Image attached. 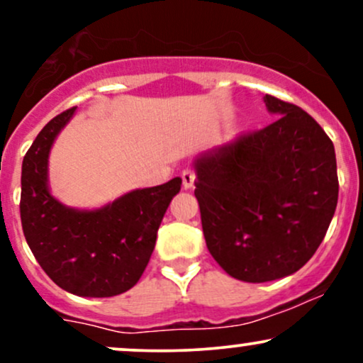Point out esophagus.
I'll list each match as a JSON object with an SVG mask.
<instances>
[{
    "mask_svg": "<svg viewBox=\"0 0 363 363\" xmlns=\"http://www.w3.org/2000/svg\"><path fill=\"white\" fill-rule=\"evenodd\" d=\"M181 177H182V187H184V189H191V187L194 186L196 174H194L193 169H184V170H182Z\"/></svg>",
    "mask_w": 363,
    "mask_h": 363,
    "instance_id": "1",
    "label": "esophagus"
}]
</instances>
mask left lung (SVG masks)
<instances>
[{
  "mask_svg": "<svg viewBox=\"0 0 363 363\" xmlns=\"http://www.w3.org/2000/svg\"><path fill=\"white\" fill-rule=\"evenodd\" d=\"M278 116L261 131L196 157L194 196L213 259L237 280L273 281L318 251L338 203L333 141L294 104L264 95Z\"/></svg>",
  "mask_w": 363,
  "mask_h": 363,
  "instance_id": "obj_1",
  "label": "left lung"
}]
</instances>
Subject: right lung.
Here are the masks:
<instances>
[{
    "mask_svg": "<svg viewBox=\"0 0 363 363\" xmlns=\"http://www.w3.org/2000/svg\"><path fill=\"white\" fill-rule=\"evenodd\" d=\"M74 107L49 121L25 153L20 216L40 268L80 297H114L135 286L155 247L162 218L181 191V177L135 189L97 210H78L49 191V153Z\"/></svg>",
    "mask_w": 363,
    "mask_h": 363,
    "instance_id": "add662e5",
    "label": "right lung"
}]
</instances>
